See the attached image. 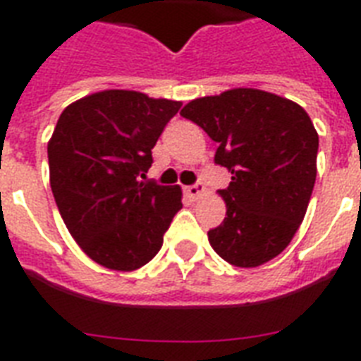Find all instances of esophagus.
I'll use <instances>...</instances> for the list:
<instances>
[{
    "label": "esophagus",
    "mask_w": 361,
    "mask_h": 361,
    "mask_svg": "<svg viewBox=\"0 0 361 361\" xmlns=\"http://www.w3.org/2000/svg\"><path fill=\"white\" fill-rule=\"evenodd\" d=\"M185 195L192 200H197V198L204 197L206 195V187H204L202 181H197V183H192V185L185 187Z\"/></svg>",
    "instance_id": "esophagus-1"
}]
</instances>
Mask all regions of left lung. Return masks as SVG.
<instances>
[{
    "instance_id": "left-lung-1",
    "label": "left lung",
    "mask_w": 361,
    "mask_h": 361,
    "mask_svg": "<svg viewBox=\"0 0 361 361\" xmlns=\"http://www.w3.org/2000/svg\"><path fill=\"white\" fill-rule=\"evenodd\" d=\"M217 142L215 164L232 174L221 189L226 217L208 232L214 251L238 268L277 257L302 225L317 180L319 135L300 104L238 87L195 99L180 112Z\"/></svg>"
}]
</instances>
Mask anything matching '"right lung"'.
<instances>
[{"mask_svg":"<svg viewBox=\"0 0 361 361\" xmlns=\"http://www.w3.org/2000/svg\"><path fill=\"white\" fill-rule=\"evenodd\" d=\"M181 103L109 90L69 104L48 142L50 187L63 223L97 264L133 271L163 245L181 189L146 180L152 149Z\"/></svg>","mask_w":361,"mask_h":361,"instance_id":"1","label":"right lung"}]
</instances>
